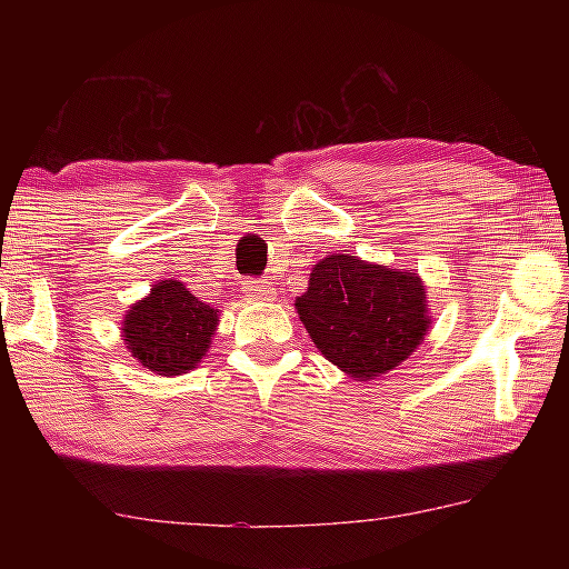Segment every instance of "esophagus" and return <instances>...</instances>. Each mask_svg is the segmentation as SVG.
<instances>
[{
    "label": "esophagus",
    "instance_id": "esophagus-1",
    "mask_svg": "<svg viewBox=\"0 0 569 569\" xmlns=\"http://www.w3.org/2000/svg\"><path fill=\"white\" fill-rule=\"evenodd\" d=\"M246 291H250L256 298H261V301L273 298V288L263 281H246Z\"/></svg>",
    "mask_w": 569,
    "mask_h": 569
}]
</instances>
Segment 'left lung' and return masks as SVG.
<instances>
[{
	"instance_id": "left-lung-1",
	"label": "left lung",
	"mask_w": 569,
	"mask_h": 569,
	"mask_svg": "<svg viewBox=\"0 0 569 569\" xmlns=\"http://www.w3.org/2000/svg\"><path fill=\"white\" fill-rule=\"evenodd\" d=\"M427 306L417 273L349 253L321 258L306 293L296 298L316 349L356 381L381 377L409 359L431 323Z\"/></svg>"
}]
</instances>
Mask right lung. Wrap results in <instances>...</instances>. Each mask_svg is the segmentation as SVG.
<instances>
[{"label": "right lung", "mask_w": 569, "mask_h": 569, "mask_svg": "<svg viewBox=\"0 0 569 569\" xmlns=\"http://www.w3.org/2000/svg\"><path fill=\"white\" fill-rule=\"evenodd\" d=\"M216 326L218 308L198 301L180 281H162L124 313L122 341L140 366L178 377L203 359Z\"/></svg>", "instance_id": "obj_1"}]
</instances>
